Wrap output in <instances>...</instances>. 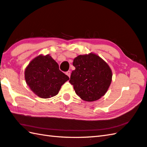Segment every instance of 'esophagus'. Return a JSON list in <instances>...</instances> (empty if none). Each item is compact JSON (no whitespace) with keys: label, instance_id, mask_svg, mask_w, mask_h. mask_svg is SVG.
<instances>
[{"label":"esophagus","instance_id":"34e87169","mask_svg":"<svg viewBox=\"0 0 147 147\" xmlns=\"http://www.w3.org/2000/svg\"><path fill=\"white\" fill-rule=\"evenodd\" d=\"M66 74H67V75L70 78V76H71V71H68L66 72Z\"/></svg>","mask_w":147,"mask_h":147}]
</instances>
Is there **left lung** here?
Instances as JSON below:
<instances>
[{"mask_svg": "<svg viewBox=\"0 0 147 147\" xmlns=\"http://www.w3.org/2000/svg\"><path fill=\"white\" fill-rule=\"evenodd\" d=\"M69 83L82 99L92 102L105 96L111 85L112 71L110 66L97 54L80 55L73 60Z\"/></svg>", "mask_w": 147, "mask_h": 147, "instance_id": "1", "label": "left lung"}]
</instances>
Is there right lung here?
<instances>
[{"mask_svg":"<svg viewBox=\"0 0 147 147\" xmlns=\"http://www.w3.org/2000/svg\"><path fill=\"white\" fill-rule=\"evenodd\" d=\"M25 79L36 96L47 99L58 94L69 78L59 70V64L50 55H39L25 68Z\"/></svg>","mask_w":147,"mask_h":147,"instance_id":"right-lung-1","label":"right lung"}]
</instances>
